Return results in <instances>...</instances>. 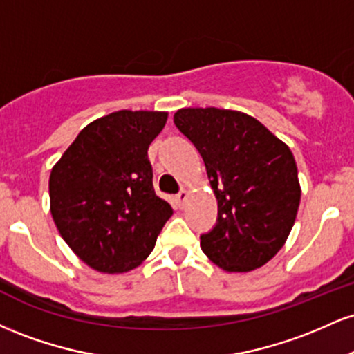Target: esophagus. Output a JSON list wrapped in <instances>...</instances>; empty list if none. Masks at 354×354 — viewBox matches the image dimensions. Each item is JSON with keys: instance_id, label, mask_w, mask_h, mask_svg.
I'll return each instance as SVG.
<instances>
[{"instance_id": "1", "label": "esophagus", "mask_w": 354, "mask_h": 354, "mask_svg": "<svg viewBox=\"0 0 354 354\" xmlns=\"http://www.w3.org/2000/svg\"><path fill=\"white\" fill-rule=\"evenodd\" d=\"M176 200H178V205L181 206H185V203H186V200H188V191H185V189H181L180 193L176 194Z\"/></svg>"}]
</instances>
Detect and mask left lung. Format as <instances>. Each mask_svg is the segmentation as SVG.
Here are the masks:
<instances>
[{
  "mask_svg": "<svg viewBox=\"0 0 354 354\" xmlns=\"http://www.w3.org/2000/svg\"><path fill=\"white\" fill-rule=\"evenodd\" d=\"M174 124L200 151L218 200L201 250L225 271L266 265L293 228L301 198L291 149L241 111L183 108Z\"/></svg>",
  "mask_w": 354,
  "mask_h": 354,
  "instance_id": "obj_1",
  "label": "left lung"
}]
</instances>
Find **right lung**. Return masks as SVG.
I'll list each match as a JSON object with an SVG mask.
<instances>
[{"instance_id": "add662e5", "label": "right lung", "mask_w": 354, "mask_h": 354, "mask_svg": "<svg viewBox=\"0 0 354 354\" xmlns=\"http://www.w3.org/2000/svg\"><path fill=\"white\" fill-rule=\"evenodd\" d=\"M165 111H121L80 131L50 174L51 214L61 238L101 273H126L151 253L171 218L156 196L148 160Z\"/></svg>"}]
</instances>
